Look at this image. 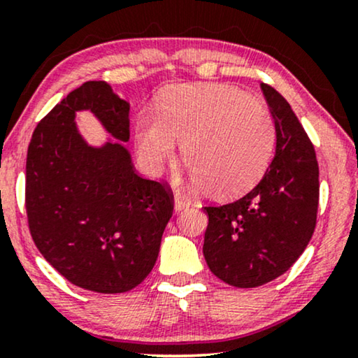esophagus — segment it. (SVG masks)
Instances as JSON below:
<instances>
[{
	"instance_id": "esophagus-1",
	"label": "esophagus",
	"mask_w": 358,
	"mask_h": 358,
	"mask_svg": "<svg viewBox=\"0 0 358 358\" xmlns=\"http://www.w3.org/2000/svg\"><path fill=\"white\" fill-rule=\"evenodd\" d=\"M185 207H189V200L185 199L184 195L176 194V197H174V208H176V212H180V210H184Z\"/></svg>"
}]
</instances>
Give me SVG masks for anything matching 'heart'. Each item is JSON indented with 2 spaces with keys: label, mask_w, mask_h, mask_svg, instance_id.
Returning <instances> with one entry per match:
<instances>
[{
  "label": "heart",
  "mask_w": 358,
  "mask_h": 358,
  "mask_svg": "<svg viewBox=\"0 0 358 358\" xmlns=\"http://www.w3.org/2000/svg\"><path fill=\"white\" fill-rule=\"evenodd\" d=\"M179 141L190 182L233 197L266 174L275 153L277 124L266 106L238 87L185 86L159 110L141 112L136 124L138 155L151 174L174 158Z\"/></svg>",
  "instance_id": "heart-1"
}]
</instances>
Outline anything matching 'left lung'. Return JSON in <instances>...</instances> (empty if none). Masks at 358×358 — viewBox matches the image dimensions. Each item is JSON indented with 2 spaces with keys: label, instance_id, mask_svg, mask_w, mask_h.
<instances>
[{
  "label": "left lung",
  "instance_id": "8db88e82",
  "mask_svg": "<svg viewBox=\"0 0 358 358\" xmlns=\"http://www.w3.org/2000/svg\"><path fill=\"white\" fill-rule=\"evenodd\" d=\"M261 87L277 124L275 156L251 192L203 207L205 261L238 288L264 285L295 264L315 233L320 203L315 146L285 97L266 83Z\"/></svg>",
  "mask_w": 358,
  "mask_h": 358
}]
</instances>
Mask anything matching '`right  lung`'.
I'll use <instances>...</instances> for the list:
<instances>
[{"label":"right lung","instance_id":"1","mask_svg":"<svg viewBox=\"0 0 358 358\" xmlns=\"http://www.w3.org/2000/svg\"><path fill=\"white\" fill-rule=\"evenodd\" d=\"M90 109L120 141L130 138V106L106 81H87L34 130L26 161L29 231L47 262L73 285L124 293L158 259L174 208L168 182L136 173L120 143L87 146L75 112Z\"/></svg>","mask_w":358,"mask_h":358}]
</instances>
